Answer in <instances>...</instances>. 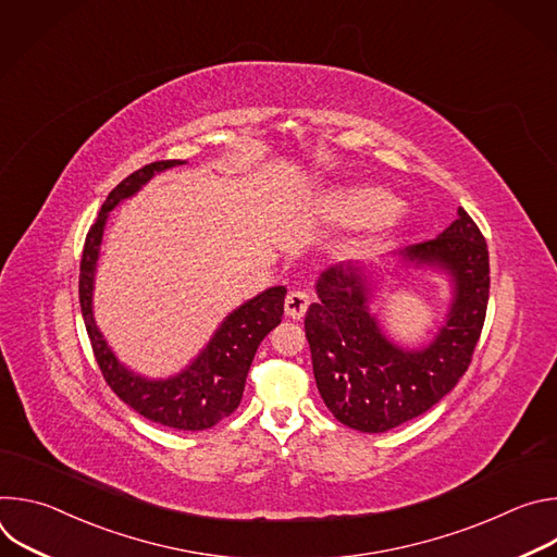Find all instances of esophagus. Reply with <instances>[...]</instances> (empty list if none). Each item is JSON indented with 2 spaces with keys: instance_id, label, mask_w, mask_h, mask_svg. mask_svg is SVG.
<instances>
[{
  "instance_id": "1",
  "label": "esophagus",
  "mask_w": 557,
  "mask_h": 557,
  "mask_svg": "<svg viewBox=\"0 0 557 557\" xmlns=\"http://www.w3.org/2000/svg\"><path fill=\"white\" fill-rule=\"evenodd\" d=\"M310 306V295L306 290H290L284 301V310L290 320H301Z\"/></svg>"
}]
</instances>
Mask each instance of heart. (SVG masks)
Wrapping results in <instances>:
<instances>
[{
  "label": "heart",
  "mask_w": 557,
  "mask_h": 557,
  "mask_svg": "<svg viewBox=\"0 0 557 557\" xmlns=\"http://www.w3.org/2000/svg\"><path fill=\"white\" fill-rule=\"evenodd\" d=\"M399 205V198L383 187L359 185L329 194L324 200V213L337 224L370 226L385 240H392L404 224Z\"/></svg>",
  "instance_id": "heart-1"
}]
</instances>
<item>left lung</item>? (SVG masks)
<instances>
[{
  "label": "left lung",
  "instance_id": "8db88e82",
  "mask_svg": "<svg viewBox=\"0 0 557 557\" xmlns=\"http://www.w3.org/2000/svg\"><path fill=\"white\" fill-rule=\"evenodd\" d=\"M399 269H432L447 277L451 299L445 320L425 346L408 348L387 337L372 310L381 275L366 264L322 271L314 284L320 301L310 304L304 320L326 408L368 434L387 432L436 406L465 374L485 324L490 253L462 207L434 240L399 251Z\"/></svg>",
  "mask_w": 557,
  "mask_h": 557
}]
</instances>
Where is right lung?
<instances>
[{
	"label": "right lung",
	"mask_w": 557,
	"mask_h": 557,
	"mask_svg": "<svg viewBox=\"0 0 557 557\" xmlns=\"http://www.w3.org/2000/svg\"><path fill=\"white\" fill-rule=\"evenodd\" d=\"M185 163L187 161H158L145 165L110 191L86 237L82 275H78V301H82V314L97 363L119 399L153 423L200 432L213 428L240 406L247 372L258 346L282 322L286 288L271 286L231 310L207 346L181 372L165 379H151L127 368L114 355L95 320V282L110 211L136 196L156 174Z\"/></svg>",
	"instance_id": "obj_1"
}]
</instances>
